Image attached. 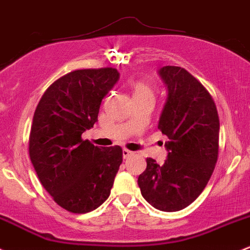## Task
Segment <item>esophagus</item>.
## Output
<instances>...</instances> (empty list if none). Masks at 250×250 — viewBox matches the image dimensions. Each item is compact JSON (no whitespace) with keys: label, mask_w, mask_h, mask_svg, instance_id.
I'll use <instances>...</instances> for the list:
<instances>
[{"label":"esophagus","mask_w":250,"mask_h":250,"mask_svg":"<svg viewBox=\"0 0 250 250\" xmlns=\"http://www.w3.org/2000/svg\"><path fill=\"white\" fill-rule=\"evenodd\" d=\"M122 153H123V158H125V159H128V158H129V156H131V155L134 154V153L131 152V150L127 149V148H123Z\"/></svg>","instance_id":"34e87169"}]
</instances>
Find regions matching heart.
I'll use <instances>...</instances> for the list:
<instances>
[{"label":"heart","mask_w":250,"mask_h":250,"mask_svg":"<svg viewBox=\"0 0 250 250\" xmlns=\"http://www.w3.org/2000/svg\"><path fill=\"white\" fill-rule=\"evenodd\" d=\"M131 90H133L134 97H140V96L153 95V89L150 85H148L146 82L142 81H133L130 83Z\"/></svg>","instance_id":"heart-1"}]
</instances>
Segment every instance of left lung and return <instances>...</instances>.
I'll return each mask as SVG.
<instances>
[{
	"mask_svg": "<svg viewBox=\"0 0 250 250\" xmlns=\"http://www.w3.org/2000/svg\"><path fill=\"white\" fill-rule=\"evenodd\" d=\"M168 97L158 128L168 138L164 165L147 158L139 175L142 196L155 209L172 212L196 201L218 159L219 117L212 96L188 71L164 66L159 71Z\"/></svg>",
	"mask_w": 250,
	"mask_h": 250,
	"instance_id": "left-lung-1",
	"label": "left lung"
}]
</instances>
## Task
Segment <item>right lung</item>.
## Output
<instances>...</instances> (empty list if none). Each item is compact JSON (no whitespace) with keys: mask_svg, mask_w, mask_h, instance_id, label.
Returning a JSON list of instances; mask_svg holds the SVG:
<instances>
[{"mask_svg":"<svg viewBox=\"0 0 250 250\" xmlns=\"http://www.w3.org/2000/svg\"><path fill=\"white\" fill-rule=\"evenodd\" d=\"M119 79L116 68H84L60 77L43 92L33 116L29 156L40 183L62 209L86 213L110 194L122 148H100L82 134Z\"/></svg>","mask_w":250,"mask_h":250,"instance_id":"obj_1","label":"right lung"}]
</instances>
